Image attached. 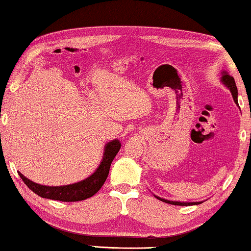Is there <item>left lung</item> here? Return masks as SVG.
<instances>
[{"label":"left lung","mask_w":251,"mask_h":251,"mask_svg":"<svg viewBox=\"0 0 251 251\" xmlns=\"http://www.w3.org/2000/svg\"><path fill=\"white\" fill-rule=\"evenodd\" d=\"M222 75H221V82L223 83V85L226 87V88L230 90L231 94H232V97H233V100L234 103L238 105V88L237 86H235V81L233 77H231L230 75L227 74V72L223 71L222 74H221ZM155 196V195H154ZM156 198L159 199V201H164V202H168V204H171V205H179V206H190V205H199L201 204L202 201H196V202H184V201H169V199H164V198H161V197H157V196H155Z\"/></svg>","instance_id":"8db88e82"}]
</instances>
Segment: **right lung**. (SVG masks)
<instances>
[{
    "instance_id": "add662e5",
    "label": "right lung",
    "mask_w": 251,
    "mask_h": 251,
    "mask_svg": "<svg viewBox=\"0 0 251 251\" xmlns=\"http://www.w3.org/2000/svg\"><path fill=\"white\" fill-rule=\"evenodd\" d=\"M120 148H121V143L118 139L108 141L107 144H105L103 158H101L99 168L96 169L95 172L90 174L85 180L67 184V186H43V184L36 183L34 181L29 180L23 173L19 172V176L25 184L32 192H35L36 195H38L42 198L60 201H85V199L90 198L92 196L95 195L106 181L108 172H110V166L119 152Z\"/></svg>"
}]
</instances>
